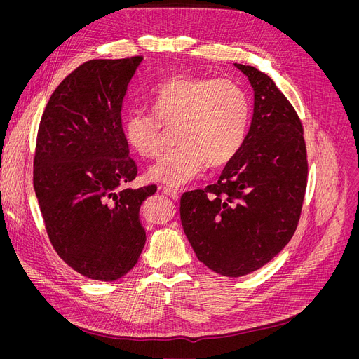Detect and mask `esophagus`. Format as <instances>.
<instances>
[{
	"label": "esophagus",
	"instance_id": "1",
	"mask_svg": "<svg viewBox=\"0 0 359 359\" xmlns=\"http://www.w3.org/2000/svg\"><path fill=\"white\" fill-rule=\"evenodd\" d=\"M163 192H164L167 196L175 199V201L179 199V192H177V189H173V187H163Z\"/></svg>",
	"mask_w": 359,
	"mask_h": 359
}]
</instances>
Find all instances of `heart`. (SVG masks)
<instances>
[{"mask_svg":"<svg viewBox=\"0 0 359 359\" xmlns=\"http://www.w3.org/2000/svg\"><path fill=\"white\" fill-rule=\"evenodd\" d=\"M145 103L154 118L142 111L128 113L123 137L140 157H154L164 129L175 128L176 148L148 168L151 182L179 187L210 167L227 165L243 147L249 126V99L225 77L180 74L151 88Z\"/></svg>","mask_w":359,"mask_h":359,"instance_id":"b5f03b06","label":"heart"}]
</instances>
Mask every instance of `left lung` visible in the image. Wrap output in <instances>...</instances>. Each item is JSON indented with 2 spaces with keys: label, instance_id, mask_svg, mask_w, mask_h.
Masks as SVG:
<instances>
[{
  "label": "left lung",
  "instance_id": "obj_1",
  "mask_svg": "<svg viewBox=\"0 0 359 359\" xmlns=\"http://www.w3.org/2000/svg\"><path fill=\"white\" fill-rule=\"evenodd\" d=\"M249 79L253 118L238 154L215 184L180 199L183 231L211 271L238 278L265 266L294 236L307 186L303 125L269 75L234 64Z\"/></svg>",
  "mask_w": 359,
  "mask_h": 359
}]
</instances>
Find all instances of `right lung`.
I'll use <instances>...</instances> for the list:
<instances>
[{
	"label": "right lung",
	"instance_id": "obj_1",
	"mask_svg": "<svg viewBox=\"0 0 359 359\" xmlns=\"http://www.w3.org/2000/svg\"><path fill=\"white\" fill-rule=\"evenodd\" d=\"M142 56L93 60L56 87L37 132L33 186L60 257L96 280H116L145 244L142 202L156 186L125 189L137 177L123 137L122 103Z\"/></svg>",
	"mask_w": 359,
	"mask_h": 359
}]
</instances>
